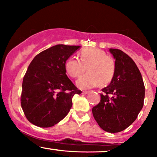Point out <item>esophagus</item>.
<instances>
[{"mask_svg": "<svg viewBox=\"0 0 157 157\" xmlns=\"http://www.w3.org/2000/svg\"><path fill=\"white\" fill-rule=\"evenodd\" d=\"M90 91H82V94H89Z\"/></svg>", "mask_w": 157, "mask_h": 157, "instance_id": "1", "label": "esophagus"}]
</instances>
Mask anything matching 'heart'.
Instances as JSON below:
<instances>
[{"mask_svg":"<svg viewBox=\"0 0 157 157\" xmlns=\"http://www.w3.org/2000/svg\"><path fill=\"white\" fill-rule=\"evenodd\" d=\"M80 60L70 57L66 63V71L74 78L81 76L86 69L89 71L77 81L80 89H91L100 83L104 86L112 80L116 65L114 60L106 55L105 52L100 48L85 49L80 52Z\"/></svg>","mask_w":157,"mask_h":157,"instance_id":"1","label":"heart"}]
</instances>
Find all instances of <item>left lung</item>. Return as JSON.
Wrapping results in <instances>:
<instances>
[{"instance_id": "obj_1", "label": "left lung", "mask_w": 157, "mask_h": 157, "mask_svg": "<svg viewBox=\"0 0 157 157\" xmlns=\"http://www.w3.org/2000/svg\"><path fill=\"white\" fill-rule=\"evenodd\" d=\"M109 52L115 59V75L102 89L100 102L93 107L92 113L102 130L117 133L136 120L143 107L145 86L140 70L128 55L117 48Z\"/></svg>"}]
</instances>
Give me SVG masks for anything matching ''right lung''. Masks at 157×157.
Segmentation results:
<instances>
[{
    "instance_id": "1",
    "label": "right lung",
    "mask_w": 157,
    "mask_h": 157,
    "mask_svg": "<svg viewBox=\"0 0 157 157\" xmlns=\"http://www.w3.org/2000/svg\"><path fill=\"white\" fill-rule=\"evenodd\" d=\"M58 44L36 55L23 77L21 107L31 123L41 128L55 125L72 106L81 91L66 75V62L80 48Z\"/></svg>"
}]
</instances>
